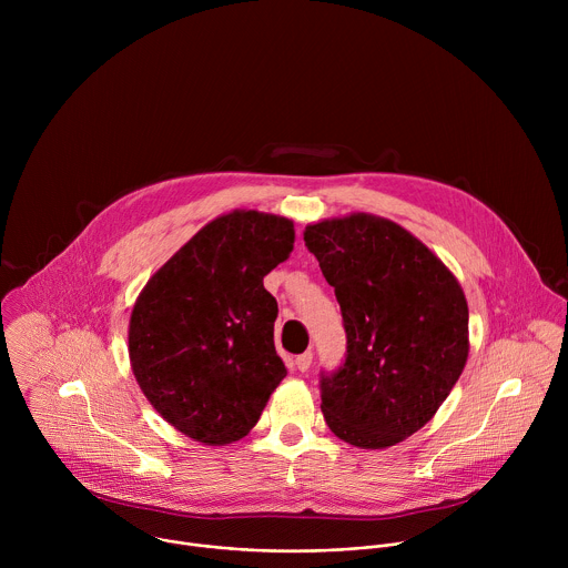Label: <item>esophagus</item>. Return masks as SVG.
Wrapping results in <instances>:
<instances>
[{
    "mask_svg": "<svg viewBox=\"0 0 568 568\" xmlns=\"http://www.w3.org/2000/svg\"><path fill=\"white\" fill-rule=\"evenodd\" d=\"M310 366H312V351H305L303 355L296 357V368H298L301 373H305Z\"/></svg>",
    "mask_w": 568,
    "mask_h": 568,
    "instance_id": "esophagus-1",
    "label": "esophagus"
}]
</instances>
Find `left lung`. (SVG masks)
<instances>
[{
    "label": "left lung",
    "instance_id": "obj_1",
    "mask_svg": "<svg viewBox=\"0 0 568 568\" xmlns=\"http://www.w3.org/2000/svg\"><path fill=\"white\" fill-rule=\"evenodd\" d=\"M305 247L335 287L346 359L321 375L331 432L384 449L423 429L458 382L467 301L456 276L399 224L371 213L307 224Z\"/></svg>",
    "mask_w": 568,
    "mask_h": 568
}]
</instances>
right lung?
<instances>
[{
	"instance_id": "obj_1",
	"label": "right lung",
	"mask_w": 568,
	"mask_h": 568,
	"mask_svg": "<svg viewBox=\"0 0 568 568\" xmlns=\"http://www.w3.org/2000/svg\"><path fill=\"white\" fill-rule=\"evenodd\" d=\"M294 250V224L231 211L202 226L141 290L128 328L132 373L156 409L202 445L245 438L287 375L263 278Z\"/></svg>"
}]
</instances>
